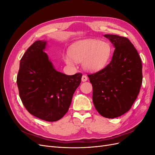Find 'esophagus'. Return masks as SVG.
Wrapping results in <instances>:
<instances>
[{
    "label": "esophagus",
    "mask_w": 155,
    "mask_h": 155,
    "mask_svg": "<svg viewBox=\"0 0 155 155\" xmlns=\"http://www.w3.org/2000/svg\"><path fill=\"white\" fill-rule=\"evenodd\" d=\"M87 79H88V78H87L86 75H83V76L81 78V81L83 82H85L86 81H87Z\"/></svg>",
    "instance_id": "34e87169"
}]
</instances>
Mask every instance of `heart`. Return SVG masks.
Wrapping results in <instances>:
<instances>
[{"instance_id":"heart-1","label":"heart","mask_w":155,"mask_h":155,"mask_svg":"<svg viewBox=\"0 0 155 155\" xmlns=\"http://www.w3.org/2000/svg\"><path fill=\"white\" fill-rule=\"evenodd\" d=\"M112 53L110 45L98 39H86L72 44L68 50V55L63 56V60L70 67L76 62L81 63L85 70L97 72L104 68L109 63Z\"/></svg>"}]
</instances>
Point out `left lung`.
<instances>
[{
	"mask_svg": "<svg viewBox=\"0 0 155 155\" xmlns=\"http://www.w3.org/2000/svg\"><path fill=\"white\" fill-rule=\"evenodd\" d=\"M114 45L110 63L96 73L89 74L92 101L97 111L114 118L129 111L142 83V64L137 50L125 37L105 34Z\"/></svg>",
	"mask_w": 155,
	"mask_h": 155,
	"instance_id": "1",
	"label": "left lung"
}]
</instances>
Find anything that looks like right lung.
<instances>
[{
    "label": "right lung",
    "mask_w": 155,
    "mask_h": 155,
    "mask_svg": "<svg viewBox=\"0 0 155 155\" xmlns=\"http://www.w3.org/2000/svg\"><path fill=\"white\" fill-rule=\"evenodd\" d=\"M46 44L37 41L27 49L21 59L17 83L21 100L31 114L56 121L68 112L82 74L68 76L57 71L45 52Z\"/></svg>",
    "instance_id": "right-lung-1"
}]
</instances>
